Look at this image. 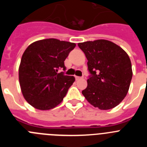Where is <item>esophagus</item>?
I'll list each match as a JSON object with an SVG mask.
<instances>
[{
  "instance_id": "obj_1",
  "label": "esophagus",
  "mask_w": 147,
  "mask_h": 147,
  "mask_svg": "<svg viewBox=\"0 0 147 147\" xmlns=\"http://www.w3.org/2000/svg\"><path fill=\"white\" fill-rule=\"evenodd\" d=\"M75 78H76V80H80L82 79V77H80V76H76Z\"/></svg>"
}]
</instances>
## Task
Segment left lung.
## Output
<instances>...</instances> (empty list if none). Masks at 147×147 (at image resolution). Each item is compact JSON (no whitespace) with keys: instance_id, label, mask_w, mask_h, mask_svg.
<instances>
[{"instance_id":"1","label":"left lung","mask_w":147,"mask_h":147,"mask_svg":"<svg viewBox=\"0 0 147 147\" xmlns=\"http://www.w3.org/2000/svg\"><path fill=\"white\" fill-rule=\"evenodd\" d=\"M88 59V86L82 93L100 110H110L122 102L132 77L129 56L120 46L106 40L78 43Z\"/></svg>"}]
</instances>
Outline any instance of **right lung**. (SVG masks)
I'll list each match as a JSON object with an SVG mask.
<instances>
[{
	"label": "right lung",
	"instance_id": "right-lung-1",
	"mask_svg": "<svg viewBox=\"0 0 147 147\" xmlns=\"http://www.w3.org/2000/svg\"><path fill=\"white\" fill-rule=\"evenodd\" d=\"M75 46V43L54 38L28 45L20 61L19 81L22 93L29 105L46 110L63 100L75 78L58 71H65L64 61Z\"/></svg>",
	"mask_w": 147,
	"mask_h": 147
}]
</instances>
